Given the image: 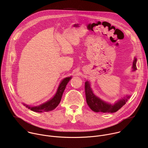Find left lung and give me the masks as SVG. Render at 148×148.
<instances>
[{"mask_svg":"<svg viewBox=\"0 0 148 148\" xmlns=\"http://www.w3.org/2000/svg\"><path fill=\"white\" fill-rule=\"evenodd\" d=\"M136 58H135L133 62V71H135L136 70ZM85 92L87 104L93 111L96 112H115L121 107H122L123 105H124L126 102L127 101V99H122L118 101L114 105L103 101L94 94L90 87V84L88 81L85 82ZM129 98L130 97H128L127 98Z\"/></svg>","mask_w":148,"mask_h":148,"instance_id":"8db88e82","label":"left lung"}]
</instances>
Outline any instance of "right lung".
Segmentation results:
<instances>
[{
  "instance_id": "right-lung-1",
  "label": "right lung",
  "mask_w": 148,
  "mask_h": 148,
  "mask_svg": "<svg viewBox=\"0 0 148 148\" xmlns=\"http://www.w3.org/2000/svg\"><path fill=\"white\" fill-rule=\"evenodd\" d=\"M70 79H71V77H67L63 79L60 84L56 95L54 96V97L52 99L48 101L47 102L41 104L40 105H38L37 107H30L29 105H26V104L23 103L24 105H25L27 108L31 110L32 111L37 112H47V111L53 110L58 106V105L60 103L62 94L64 92V91L66 88V85L69 82Z\"/></svg>"
}]
</instances>
